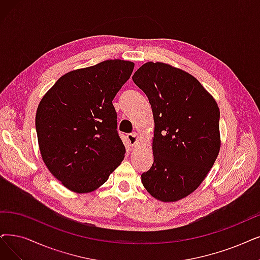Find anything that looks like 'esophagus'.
<instances>
[{
    "label": "esophagus",
    "mask_w": 260,
    "mask_h": 260,
    "mask_svg": "<svg viewBox=\"0 0 260 260\" xmlns=\"http://www.w3.org/2000/svg\"><path fill=\"white\" fill-rule=\"evenodd\" d=\"M127 139H128V141H129L131 146H136V145H137L138 142H139V136H138V134H137L136 132L129 133L128 136H127Z\"/></svg>",
    "instance_id": "obj_1"
}]
</instances>
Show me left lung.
Segmentation results:
<instances>
[{"label": "left lung", "instance_id": "1", "mask_svg": "<svg viewBox=\"0 0 260 260\" xmlns=\"http://www.w3.org/2000/svg\"><path fill=\"white\" fill-rule=\"evenodd\" d=\"M132 80L154 120L153 163L142 183L159 201L181 200L199 188L219 154V107L193 76L168 64L149 61Z\"/></svg>", "mask_w": 260, "mask_h": 260}]
</instances>
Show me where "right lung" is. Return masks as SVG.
<instances>
[{
	"mask_svg": "<svg viewBox=\"0 0 260 260\" xmlns=\"http://www.w3.org/2000/svg\"><path fill=\"white\" fill-rule=\"evenodd\" d=\"M134 68L108 59L60 77L41 99L36 132L48 170L67 189L84 193L105 183L126 153L113 99Z\"/></svg>",
	"mask_w": 260,
	"mask_h": 260,
	"instance_id": "add662e5",
	"label": "right lung"
}]
</instances>
